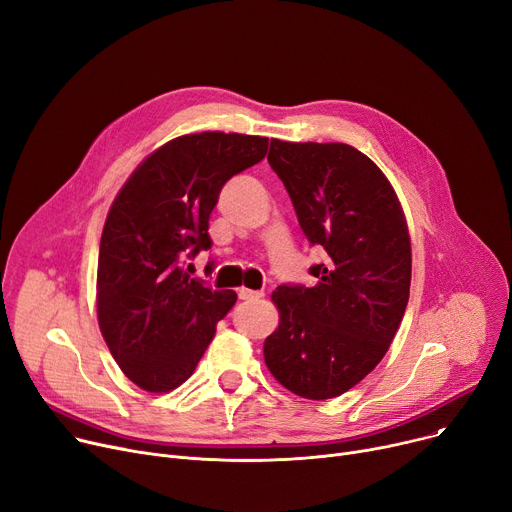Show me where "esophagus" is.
<instances>
[{
	"label": "esophagus",
	"mask_w": 512,
	"mask_h": 512,
	"mask_svg": "<svg viewBox=\"0 0 512 512\" xmlns=\"http://www.w3.org/2000/svg\"><path fill=\"white\" fill-rule=\"evenodd\" d=\"M237 295H239V299H244V302H250V299H260L264 293H262V291H252V289L242 287V289L237 291Z\"/></svg>",
	"instance_id": "esophagus-1"
}]
</instances>
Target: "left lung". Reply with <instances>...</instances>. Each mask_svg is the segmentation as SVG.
Returning <instances> with one entry per match:
<instances>
[{
    "label": "left lung",
    "mask_w": 512,
    "mask_h": 512,
    "mask_svg": "<svg viewBox=\"0 0 512 512\" xmlns=\"http://www.w3.org/2000/svg\"><path fill=\"white\" fill-rule=\"evenodd\" d=\"M299 227L326 260L314 287L279 285V326L264 362L291 393L333 399L364 380L403 320L411 285V239L401 202L378 165L343 142L270 140Z\"/></svg>",
    "instance_id": "obj_1"
}]
</instances>
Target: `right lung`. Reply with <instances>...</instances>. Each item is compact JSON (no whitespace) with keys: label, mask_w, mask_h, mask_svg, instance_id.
<instances>
[{"label":"right lung","mask_w":512,"mask_h":512,"mask_svg":"<svg viewBox=\"0 0 512 512\" xmlns=\"http://www.w3.org/2000/svg\"><path fill=\"white\" fill-rule=\"evenodd\" d=\"M266 150L262 136H179L115 196L99 248L97 316L117 366L142 390L169 393L186 382L237 302L235 291L206 287L182 264L213 246L208 219L221 188Z\"/></svg>","instance_id":"obj_1"}]
</instances>
